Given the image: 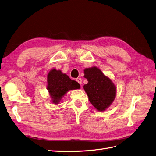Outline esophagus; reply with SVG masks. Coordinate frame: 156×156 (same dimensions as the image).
<instances>
[{"mask_svg": "<svg viewBox=\"0 0 156 156\" xmlns=\"http://www.w3.org/2000/svg\"><path fill=\"white\" fill-rule=\"evenodd\" d=\"M76 81L79 84H80V85H81V84H82V79H81V78H77L76 79Z\"/></svg>", "mask_w": 156, "mask_h": 156, "instance_id": "obj_1", "label": "esophagus"}]
</instances>
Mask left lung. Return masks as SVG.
<instances>
[{
  "label": "left lung",
  "instance_id": "obj_1",
  "mask_svg": "<svg viewBox=\"0 0 156 156\" xmlns=\"http://www.w3.org/2000/svg\"><path fill=\"white\" fill-rule=\"evenodd\" d=\"M84 77L88 81L83 88L90 102L98 110L104 111L115 98V86L98 68L95 66L86 68Z\"/></svg>",
  "mask_w": 156,
  "mask_h": 156
}]
</instances>
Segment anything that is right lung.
Masks as SVG:
<instances>
[{"instance_id":"obj_1","label":"right lung","mask_w":156,"mask_h":156,"mask_svg":"<svg viewBox=\"0 0 156 156\" xmlns=\"http://www.w3.org/2000/svg\"><path fill=\"white\" fill-rule=\"evenodd\" d=\"M48 90L53 103L58 104L67 92L80 88L79 84L73 80L61 70L53 69L48 75Z\"/></svg>"}]
</instances>
